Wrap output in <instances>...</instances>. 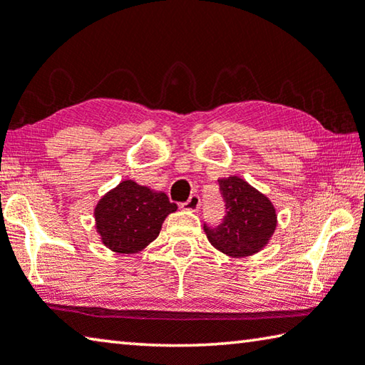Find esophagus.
Listing matches in <instances>:
<instances>
[{
  "mask_svg": "<svg viewBox=\"0 0 365 365\" xmlns=\"http://www.w3.org/2000/svg\"><path fill=\"white\" fill-rule=\"evenodd\" d=\"M200 206H201V200H200L198 195H192V196H190V198L182 205V207H185V210H188V211H198Z\"/></svg>",
  "mask_w": 365,
  "mask_h": 365,
  "instance_id": "1",
  "label": "esophagus"
}]
</instances>
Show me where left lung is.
Masks as SVG:
<instances>
[{"mask_svg": "<svg viewBox=\"0 0 365 365\" xmlns=\"http://www.w3.org/2000/svg\"><path fill=\"white\" fill-rule=\"evenodd\" d=\"M225 214L219 225H207V240L229 257L253 255L268 244L276 229V211L264 195L239 177L217 180Z\"/></svg>", "mask_w": 365, "mask_h": 365, "instance_id": "obj_1", "label": "left lung"}]
</instances>
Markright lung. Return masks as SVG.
Masks as SVG:
<instances>
[{"mask_svg": "<svg viewBox=\"0 0 365 365\" xmlns=\"http://www.w3.org/2000/svg\"><path fill=\"white\" fill-rule=\"evenodd\" d=\"M173 211L177 205L165 193L125 180L97 203V232L110 250L136 253L159 235L162 222Z\"/></svg>", "mask_w": 365, "mask_h": 365, "instance_id": "obj_1", "label": "right lung"}]
</instances>
